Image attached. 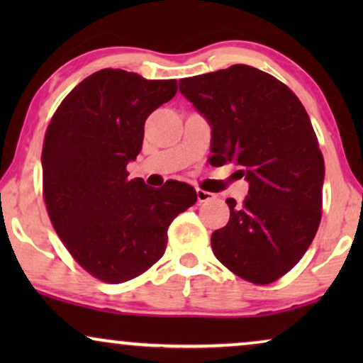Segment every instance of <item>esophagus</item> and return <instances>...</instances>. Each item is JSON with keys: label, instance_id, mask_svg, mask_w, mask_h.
<instances>
[{"label": "esophagus", "instance_id": "esophagus-1", "mask_svg": "<svg viewBox=\"0 0 363 363\" xmlns=\"http://www.w3.org/2000/svg\"><path fill=\"white\" fill-rule=\"evenodd\" d=\"M196 198H198V203H205V201L213 200L215 195L210 191H205V190H196Z\"/></svg>", "mask_w": 363, "mask_h": 363}]
</instances>
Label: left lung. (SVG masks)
I'll return each instance as SVG.
<instances>
[{"label": "left lung", "instance_id": "8db88e82", "mask_svg": "<svg viewBox=\"0 0 363 363\" xmlns=\"http://www.w3.org/2000/svg\"><path fill=\"white\" fill-rule=\"evenodd\" d=\"M180 92L211 127L210 162L240 165L250 183L230 221L211 235L218 261L242 279L269 284L294 267L320 223L324 157L296 94L259 69L236 64L186 77Z\"/></svg>", "mask_w": 363, "mask_h": 363}]
</instances>
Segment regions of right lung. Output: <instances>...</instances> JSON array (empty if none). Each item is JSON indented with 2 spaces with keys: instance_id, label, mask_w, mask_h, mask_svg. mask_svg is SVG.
I'll return each instance as SVG.
<instances>
[{
  "instance_id": "1",
  "label": "right lung",
  "mask_w": 363,
  "mask_h": 363,
  "mask_svg": "<svg viewBox=\"0 0 363 363\" xmlns=\"http://www.w3.org/2000/svg\"><path fill=\"white\" fill-rule=\"evenodd\" d=\"M177 94L175 79L102 69L67 94L49 123L41 165L54 230L74 259L111 284L130 281L160 259L170 223L195 205V188L127 180L150 113Z\"/></svg>"
}]
</instances>
